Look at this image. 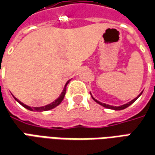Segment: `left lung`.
Masks as SVG:
<instances>
[{
  "mask_svg": "<svg viewBox=\"0 0 155 155\" xmlns=\"http://www.w3.org/2000/svg\"><path fill=\"white\" fill-rule=\"evenodd\" d=\"M142 93H143V91H142V92L140 93V94H139V95H138L137 97H136V98H134V100H132L131 101H129V102H127V103H126V104H124V105H122V106H120V107H114V106H111V105H108V104L102 103V102H101V101H99L96 100V99H95V98H94L92 96H92L93 100L95 101L96 103L100 104L101 106H102V107H104L108 108V109H112V110H115V111H120V110H123V109H125V108H127V107H129L130 105H132V104L134 103L135 101L138 99L139 96H141Z\"/></svg>",
  "mask_w": 155,
  "mask_h": 155,
  "instance_id": "left-lung-1",
  "label": "left lung"
}]
</instances>
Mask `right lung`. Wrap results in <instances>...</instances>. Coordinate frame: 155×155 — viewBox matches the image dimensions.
Instances as JSON below:
<instances>
[{"mask_svg":"<svg viewBox=\"0 0 155 155\" xmlns=\"http://www.w3.org/2000/svg\"><path fill=\"white\" fill-rule=\"evenodd\" d=\"M70 81H68L66 82V84L64 85V90H63V91L60 94V96L54 101H53L52 103L48 104V105H46V106H44V107H29V106H27V105H25L24 103H22L21 101H20L19 100H17L16 97H14L15 98V100L17 101V102H19V103L21 104V106L23 107L27 108V109H28L30 111H48V110H51L53 108L56 107L57 106H59V104L62 102V101L64 100V95H65V92H66V86L67 85L69 84V82Z\"/></svg>","mask_w":155,"mask_h":155,"instance_id":"1","label":"right lung"}]
</instances>
